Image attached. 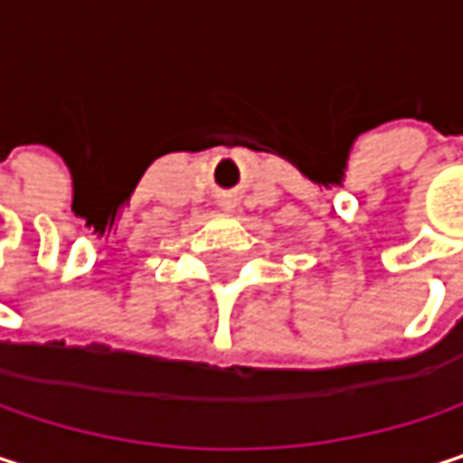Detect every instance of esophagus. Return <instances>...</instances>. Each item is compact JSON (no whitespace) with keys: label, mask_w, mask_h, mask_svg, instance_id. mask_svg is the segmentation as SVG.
<instances>
[{"label":"esophagus","mask_w":463,"mask_h":463,"mask_svg":"<svg viewBox=\"0 0 463 463\" xmlns=\"http://www.w3.org/2000/svg\"><path fill=\"white\" fill-rule=\"evenodd\" d=\"M235 203H238V201H235L232 195H225V198H220V206H222V212H232V209H235Z\"/></svg>","instance_id":"obj_1"}]
</instances>
